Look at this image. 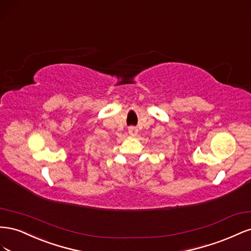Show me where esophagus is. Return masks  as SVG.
Masks as SVG:
<instances>
[{
    "label": "esophagus",
    "mask_w": 251,
    "mask_h": 251,
    "mask_svg": "<svg viewBox=\"0 0 251 251\" xmlns=\"http://www.w3.org/2000/svg\"><path fill=\"white\" fill-rule=\"evenodd\" d=\"M137 133H138V128L137 127L133 126H128V134H130L131 136H136V135H137Z\"/></svg>",
    "instance_id": "34e87169"
}]
</instances>
